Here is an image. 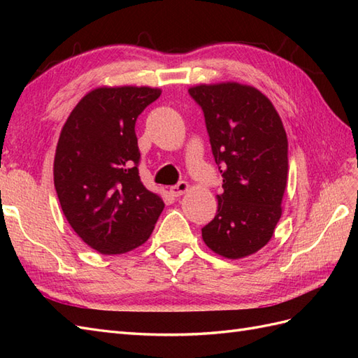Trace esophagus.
<instances>
[{"instance_id":"1","label":"esophagus","mask_w":358,"mask_h":358,"mask_svg":"<svg viewBox=\"0 0 358 358\" xmlns=\"http://www.w3.org/2000/svg\"><path fill=\"white\" fill-rule=\"evenodd\" d=\"M187 189H189V185L186 183V181H178L177 185L171 187V194L173 196H180V195H183L185 192H187Z\"/></svg>"}]
</instances>
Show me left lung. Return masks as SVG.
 Returning <instances> with one entry per match:
<instances>
[{"label": "left lung", "mask_w": 358, "mask_h": 358, "mask_svg": "<svg viewBox=\"0 0 358 358\" xmlns=\"http://www.w3.org/2000/svg\"><path fill=\"white\" fill-rule=\"evenodd\" d=\"M204 113L212 155L223 177L217 215L201 229L215 254L243 258L268 245L287 183V138L272 103L238 83L189 89Z\"/></svg>", "instance_id": "left-lung-1"}]
</instances>
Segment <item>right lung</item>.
<instances>
[{"label":"right lung","instance_id":"right-lung-1","mask_svg":"<svg viewBox=\"0 0 358 358\" xmlns=\"http://www.w3.org/2000/svg\"><path fill=\"white\" fill-rule=\"evenodd\" d=\"M162 95L152 87H98L80 100L63 126L53 183L78 237L104 255L141 246L163 200L140 180L135 123Z\"/></svg>","mask_w":358,"mask_h":358}]
</instances>
